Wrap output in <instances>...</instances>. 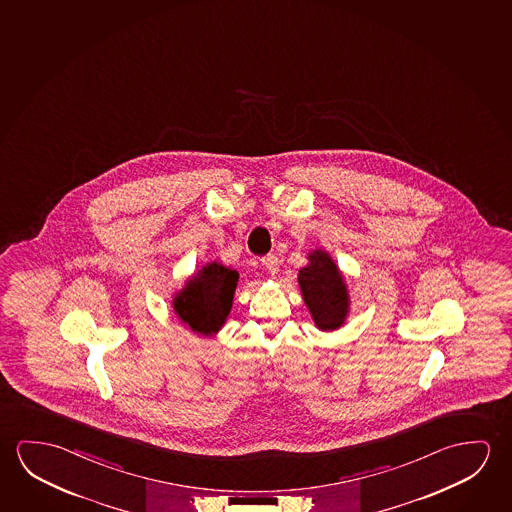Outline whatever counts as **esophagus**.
Here are the masks:
<instances>
[{
	"instance_id": "obj_1",
	"label": "esophagus",
	"mask_w": 512,
	"mask_h": 512,
	"mask_svg": "<svg viewBox=\"0 0 512 512\" xmlns=\"http://www.w3.org/2000/svg\"><path fill=\"white\" fill-rule=\"evenodd\" d=\"M261 265H263L265 270H268L270 274H277V272H279V258H277L276 254H268V256H265V258L261 260Z\"/></svg>"
}]
</instances>
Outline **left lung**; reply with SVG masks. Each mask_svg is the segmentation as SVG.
I'll list each match as a JSON object with an SVG mask.
<instances>
[{"label":"left lung","mask_w":512,"mask_h":512,"mask_svg":"<svg viewBox=\"0 0 512 512\" xmlns=\"http://www.w3.org/2000/svg\"><path fill=\"white\" fill-rule=\"evenodd\" d=\"M299 286L309 315L320 331L340 329L349 317L350 295L345 277L329 252L315 249L308 254V265L299 270Z\"/></svg>","instance_id":"left-lung-1"}]
</instances>
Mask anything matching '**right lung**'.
Wrapping results in <instances>:
<instances>
[{
	"mask_svg": "<svg viewBox=\"0 0 512 512\" xmlns=\"http://www.w3.org/2000/svg\"><path fill=\"white\" fill-rule=\"evenodd\" d=\"M238 272L217 261L206 263L172 299L179 322L201 336H215L233 308Z\"/></svg>",
	"mask_w": 512,
	"mask_h": 512,
	"instance_id": "add662e5",
	"label": "right lung"
}]
</instances>
